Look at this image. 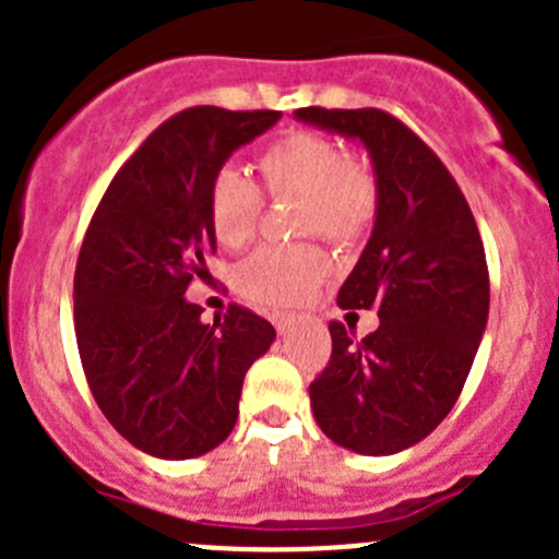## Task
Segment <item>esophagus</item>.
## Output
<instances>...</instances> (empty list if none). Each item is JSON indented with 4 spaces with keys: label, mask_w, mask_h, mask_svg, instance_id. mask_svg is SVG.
I'll list each match as a JSON object with an SVG mask.
<instances>
[{
    "label": "esophagus",
    "mask_w": 559,
    "mask_h": 559,
    "mask_svg": "<svg viewBox=\"0 0 559 559\" xmlns=\"http://www.w3.org/2000/svg\"><path fill=\"white\" fill-rule=\"evenodd\" d=\"M273 324H275V330L281 332V335H286V332L295 326V316H292V313H275Z\"/></svg>",
    "instance_id": "34e87169"
}]
</instances>
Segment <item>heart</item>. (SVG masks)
I'll return each instance as SVG.
<instances>
[{
    "label": "heart",
    "mask_w": 559,
    "mask_h": 559,
    "mask_svg": "<svg viewBox=\"0 0 559 559\" xmlns=\"http://www.w3.org/2000/svg\"><path fill=\"white\" fill-rule=\"evenodd\" d=\"M257 170L267 197H300V233H319L332 243H354L373 224L379 207L373 167L348 156L326 134L295 129L273 140L259 154ZM205 205L213 238L227 248H240L257 233L264 197L238 167L222 165L207 180ZM326 270L330 259L313 243L264 246L238 264L235 284L259 306L286 308L311 297Z\"/></svg>",
    "instance_id": "heart-1"
}]
</instances>
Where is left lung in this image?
I'll list each match as a JSON object with an SVG mask.
<instances>
[{"label":"left lung","mask_w":559,"mask_h":559,"mask_svg":"<svg viewBox=\"0 0 559 559\" xmlns=\"http://www.w3.org/2000/svg\"><path fill=\"white\" fill-rule=\"evenodd\" d=\"M297 118L362 140L379 180L373 235L337 306L376 308L381 324L354 341L330 321L313 416L337 447L403 452L447 419L471 373L489 313L481 235L447 165L392 112L300 107Z\"/></svg>","instance_id":"obj_1"}]
</instances>
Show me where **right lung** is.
Here are the masks:
<instances>
[{"label": "right lung", "instance_id": "right-lung-1", "mask_svg": "<svg viewBox=\"0 0 559 559\" xmlns=\"http://www.w3.org/2000/svg\"><path fill=\"white\" fill-rule=\"evenodd\" d=\"M278 110L186 107L129 156L99 200L75 264V337L99 411L140 452L189 460L238 421L253 359L275 341L267 319L233 306L213 324L186 302L216 253L207 180L273 127Z\"/></svg>", "mask_w": 559, "mask_h": 559}]
</instances>
